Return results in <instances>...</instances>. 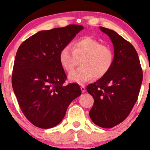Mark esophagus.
<instances>
[{
  "label": "esophagus",
  "instance_id": "esophagus-1",
  "mask_svg": "<svg viewBox=\"0 0 150 150\" xmlns=\"http://www.w3.org/2000/svg\"><path fill=\"white\" fill-rule=\"evenodd\" d=\"M81 89L82 93H85V92L86 91L85 87V86H84V85H81Z\"/></svg>",
  "mask_w": 150,
  "mask_h": 150
}]
</instances>
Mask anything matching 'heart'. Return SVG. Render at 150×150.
Instances as JSON below:
<instances>
[{
  "label": "heart",
  "instance_id": "heart-1",
  "mask_svg": "<svg viewBox=\"0 0 150 150\" xmlns=\"http://www.w3.org/2000/svg\"><path fill=\"white\" fill-rule=\"evenodd\" d=\"M59 59L61 65L67 72H71L81 59V67L69 75V80L83 84L95 77L100 79L105 76L113 64L114 54L109 46L86 37L74 42L72 48L69 46H63Z\"/></svg>",
  "mask_w": 150,
  "mask_h": 150
}]
</instances>
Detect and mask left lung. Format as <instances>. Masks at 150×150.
<instances>
[{
	"instance_id": "obj_1",
	"label": "left lung",
	"mask_w": 150,
	"mask_h": 150,
	"mask_svg": "<svg viewBox=\"0 0 150 150\" xmlns=\"http://www.w3.org/2000/svg\"><path fill=\"white\" fill-rule=\"evenodd\" d=\"M113 44L114 61L105 76L87 87L94 104L89 116L94 124L110 128L122 122L136 103L143 71L134 46L114 30L100 26Z\"/></svg>"
}]
</instances>
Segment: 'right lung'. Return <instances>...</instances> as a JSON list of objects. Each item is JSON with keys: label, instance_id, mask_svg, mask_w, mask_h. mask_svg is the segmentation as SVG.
Instances as JSON below:
<instances>
[{"label": "right lung", "instance_id": "right-lung-1", "mask_svg": "<svg viewBox=\"0 0 150 150\" xmlns=\"http://www.w3.org/2000/svg\"><path fill=\"white\" fill-rule=\"evenodd\" d=\"M83 28L70 24L41 30L24 41L16 52L12 87L22 112L38 128L58 125L71 102L81 95L78 84L63 85L66 74L59 55Z\"/></svg>", "mask_w": 150, "mask_h": 150}]
</instances>
